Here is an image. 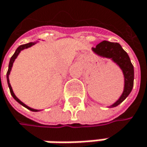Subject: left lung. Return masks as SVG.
I'll return each mask as SVG.
<instances>
[{"label": "left lung", "instance_id": "8db88e82", "mask_svg": "<svg viewBox=\"0 0 147 147\" xmlns=\"http://www.w3.org/2000/svg\"><path fill=\"white\" fill-rule=\"evenodd\" d=\"M92 51L97 56L107 58L118 65L123 74V90L120 97L109 107H115L124 101L130 94L134 85V67L127 52L122 48L119 43L103 40L95 48H91Z\"/></svg>", "mask_w": 147, "mask_h": 147}]
</instances>
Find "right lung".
<instances>
[{
	"instance_id": "right-lung-1",
	"label": "right lung",
	"mask_w": 147,
	"mask_h": 147,
	"mask_svg": "<svg viewBox=\"0 0 147 147\" xmlns=\"http://www.w3.org/2000/svg\"><path fill=\"white\" fill-rule=\"evenodd\" d=\"M39 42V40H36V41H34V42H29V43H28V44H25V45H22V46H18V48H17V50H16V51H15V53L12 55V57H11V59H10V62H9V66H8V70H7V84H8V87H9V90H10V92H11V95L12 96V97L16 100V101H18L19 104H21L22 106H24V107H26L27 109L28 110H30V111H32V112H39L40 110H37V109H34V108H32V107H29L28 106H27L26 104H24L23 101H21L16 96H15V94H14V92H13V90H12V88H11V84H10L9 81V75H10V73H11V67H12V65H13V63L15 62V60H16V58L18 57V56L19 55V53L23 51V50H24V49H27V48H29V47H31L32 46H34L36 43H38Z\"/></svg>"
}]
</instances>
